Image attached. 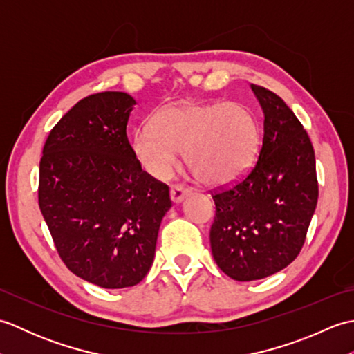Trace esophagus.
Segmentation results:
<instances>
[{"label":"esophagus","instance_id":"34e87169","mask_svg":"<svg viewBox=\"0 0 354 354\" xmlns=\"http://www.w3.org/2000/svg\"><path fill=\"white\" fill-rule=\"evenodd\" d=\"M190 192L185 189V187H183V185H171V189H170V199L175 202V204H179V202H181L187 194H189Z\"/></svg>","mask_w":354,"mask_h":354}]
</instances>
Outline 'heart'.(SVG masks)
<instances>
[{"label":"heart","instance_id":"1","mask_svg":"<svg viewBox=\"0 0 354 354\" xmlns=\"http://www.w3.org/2000/svg\"><path fill=\"white\" fill-rule=\"evenodd\" d=\"M260 147V124L240 103L169 104L156 112L152 126L133 135L132 149L141 167L156 179L175 169L178 152L201 183L223 185L250 169Z\"/></svg>","mask_w":354,"mask_h":354}]
</instances>
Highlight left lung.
<instances>
[{
	"label": "left lung",
	"instance_id": "obj_1",
	"mask_svg": "<svg viewBox=\"0 0 354 354\" xmlns=\"http://www.w3.org/2000/svg\"><path fill=\"white\" fill-rule=\"evenodd\" d=\"M251 89L265 115L259 160L242 181L213 194L209 230L214 261L237 281L261 280L289 266L318 202L309 135L277 94L257 85Z\"/></svg>",
	"mask_w": 354,
	"mask_h": 354
}]
</instances>
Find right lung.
Returning <instances> with one entry per match:
<instances>
[{
	"label": "right lung",
	"mask_w": 354,
	"mask_h": 354,
	"mask_svg": "<svg viewBox=\"0 0 354 354\" xmlns=\"http://www.w3.org/2000/svg\"><path fill=\"white\" fill-rule=\"evenodd\" d=\"M132 95L77 102L53 127L39 162V208L65 266L104 289L138 284L171 207L169 187L141 169L126 135Z\"/></svg>",
	"instance_id": "add662e5"
}]
</instances>
